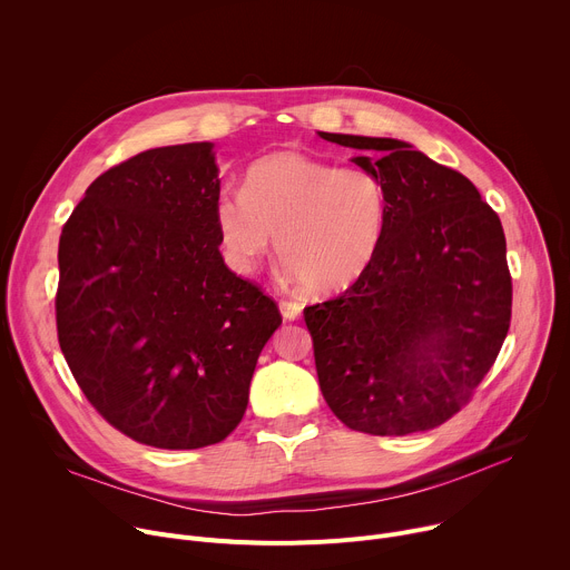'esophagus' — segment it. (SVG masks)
<instances>
[{"instance_id": "obj_1", "label": "esophagus", "mask_w": 570, "mask_h": 570, "mask_svg": "<svg viewBox=\"0 0 570 570\" xmlns=\"http://www.w3.org/2000/svg\"><path fill=\"white\" fill-rule=\"evenodd\" d=\"M279 311H282L284 320H297L299 313H302V304L295 302V299H282Z\"/></svg>"}]
</instances>
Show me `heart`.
Segmentation results:
<instances>
[{"label": "heart", "instance_id": "heart-1", "mask_svg": "<svg viewBox=\"0 0 570 570\" xmlns=\"http://www.w3.org/2000/svg\"><path fill=\"white\" fill-rule=\"evenodd\" d=\"M214 220L227 264L248 275L277 255L308 291L332 295L356 284L376 257L385 227L381 180L297 150L271 153L243 189H223Z\"/></svg>", "mask_w": 570, "mask_h": 570}]
</instances>
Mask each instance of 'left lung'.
Returning <instances> with one entry per match:
<instances>
[{
	"mask_svg": "<svg viewBox=\"0 0 570 570\" xmlns=\"http://www.w3.org/2000/svg\"><path fill=\"white\" fill-rule=\"evenodd\" d=\"M385 191L365 275L304 308L324 401L352 431L411 435L449 422L494 365L512 317L499 214L473 183L411 144L320 132Z\"/></svg>",
	"mask_w": 570,
	"mask_h": 570,
	"instance_id": "1",
	"label": "left lung"
}]
</instances>
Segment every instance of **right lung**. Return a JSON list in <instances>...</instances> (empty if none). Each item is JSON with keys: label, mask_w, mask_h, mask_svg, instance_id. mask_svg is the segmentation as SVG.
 Returning a JSON list of instances; mask_svg holds the SVG:
<instances>
[{"label": "right lung", "mask_w": 570, "mask_h": 570, "mask_svg": "<svg viewBox=\"0 0 570 570\" xmlns=\"http://www.w3.org/2000/svg\"><path fill=\"white\" fill-rule=\"evenodd\" d=\"M218 194L209 141L150 148L101 174L60 234L62 356L95 411L146 446L223 442L282 324L223 262Z\"/></svg>", "instance_id": "add662e5"}]
</instances>
